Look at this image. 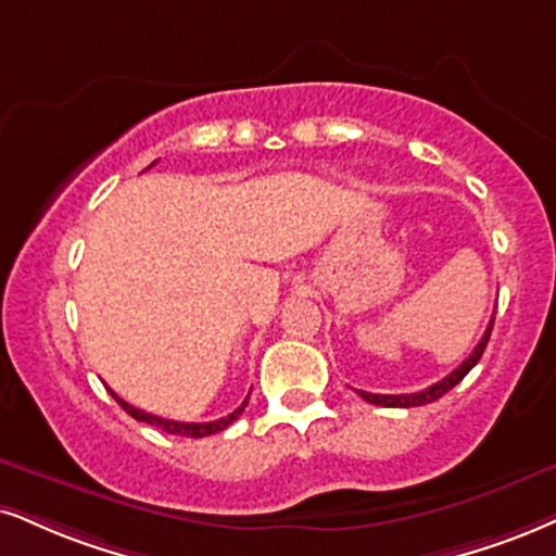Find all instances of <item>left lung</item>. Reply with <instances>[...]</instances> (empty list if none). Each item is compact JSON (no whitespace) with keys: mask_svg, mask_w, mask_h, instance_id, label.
I'll use <instances>...</instances> for the list:
<instances>
[{"mask_svg":"<svg viewBox=\"0 0 556 556\" xmlns=\"http://www.w3.org/2000/svg\"><path fill=\"white\" fill-rule=\"evenodd\" d=\"M492 321H495V317H492ZM492 321L488 325V330H484L482 340L477 342L475 353H471L469 358L464 361L462 366L456 368V371H451L448 376H445V379L433 383V387L422 389V392H415V394H371V392H361V389H358V396H361V400L371 402V404H379V407H420V404H428V402L441 400V396H443L445 392H451V389H454L456 383L462 381L464 376H467V374L471 371V368L477 366V361L482 358L484 348H488V340H490V334H492Z\"/></svg>","mask_w":556,"mask_h":556,"instance_id":"1","label":"left lung"}]
</instances>
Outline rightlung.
<instances>
[{"label": "right lung", "instance_id": "right-lung-1", "mask_svg": "<svg viewBox=\"0 0 556 556\" xmlns=\"http://www.w3.org/2000/svg\"><path fill=\"white\" fill-rule=\"evenodd\" d=\"M154 164H156V162L149 164V167H154ZM111 394L115 396V402H118L121 407L126 409V413L134 417V420L154 425V428H162L164 433H169V435H185V438H205V435H214V433H218V430L229 428V425L235 422L239 415H242V409L247 407V402H250V396H247V400L242 402V407H237L235 413H231V415H226V417H218V420H211V422H177V420H164V417H160V415L143 413V409L134 407V404L123 402L121 396L115 394V392H111Z\"/></svg>", "mask_w": 556, "mask_h": 556}]
</instances>
